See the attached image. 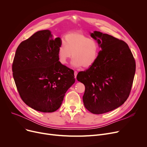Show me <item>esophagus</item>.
Segmentation results:
<instances>
[{
    "label": "esophagus",
    "mask_w": 147,
    "mask_h": 147,
    "mask_svg": "<svg viewBox=\"0 0 147 147\" xmlns=\"http://www.w3.org/2000/svg\"><path fill=\"white\" fill-rule=\"evenodd\" d=\"M74 78H75L76 79V77H77V75H78V72H77L76 71H74Z\"/></svg>",
    "instance_id": "34e87169"
}]
</instances>
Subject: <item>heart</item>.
I'll list each match as a JSON object with an SVG mask.
<instances>
[{
  "mask_svg": "<svg viewBox=\"0 0 147 147\" xmlns=\"http://www.w3.org/2000/svg\"><path fill=\"white\" fill-rule=\"evenodd\" d=\"M99 53L98 42L82 33H70L64 37V43L58 48V55L60 63H67L73 57L71 65L76 68H88L96 61Z\"/></svg>",
  "mask_w": 147,
  "mask_h": 147,
  "instance_id": "1",
  "label": "heart"
}]
</instances>
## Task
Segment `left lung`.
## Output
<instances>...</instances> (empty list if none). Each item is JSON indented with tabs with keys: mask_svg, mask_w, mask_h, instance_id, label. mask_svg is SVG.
<instances>
[{
	"mask_svg": "<svg viewBox=\"0 0 147 147\" xmlns=\"http://www.w3.org/2000/svg\"><path fill=\"white\" fill-rule=\"evenodd\" d=\"M101 51L95 63L80 71L77 79L84 84V107L95 114L112 111L128 98L135 73V61L127 44L97 31L90 34Z\"/></svg>",
	"mask_w": 147,
	"mask_h": 147,
	"instance_id": "obj_1",
	"label": "left lung"
}]
</instances>
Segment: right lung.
Wrapping results in <instances>:
<instances>
[{
    "instance_id": "right-lung-1",
    "label": "right lung",
    "mask_w": 147,
    "mask_h": 147,
    "mask_svg": "<svg viewBox=\"0 0 147 147\" xmlns=\"http://www.w3.org/2000/svg\"><path fill=\"white\" fill-rule=\"evenodd\" d=\"M59 37L38 31L18 46L12 63L13 79L23 101L33 109L52 113L60 107L75 82L73 69L59 61Z\"/></svg>"
}]
</instances>
